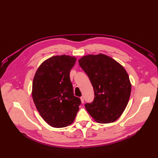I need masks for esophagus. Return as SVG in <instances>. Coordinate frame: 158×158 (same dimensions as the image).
I'll return each mask as SVG.
<instances>
[{
    "mask_svg": "<svg viewBox=\"0 0 158 158\" xmlns=\"http://www.w3.org/2000/svg\"><path fill=\"white\" fill-rule=\"evenodd\" d=\"M80 99H81V102H82V103H84V96L81 97V98H80Z\"/></svg>",
    "mask_w": 158,
    "mask_h": 158,
    "instance_id": "esophagus-1",
    "label": "esophagus"
}]
</instances>
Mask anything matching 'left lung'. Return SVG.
Returning <instances> with one entry per match:
<instances>
[{
  "label": "left lung",
  "instance_id": "8db88e82",
  "mask_svg": "<svg viewBox=\"0 0 158 158\" xmlns=\"http://www.w3.org/2000/svg\"><path fill=\"white\" fill-rule=\"evenodd\" d=\"M78 62L94 90L93 102L85 103V109L96 122L115 121L125 111L131 95L127 71L116 60L103 54L84 56Z\"/></svg>",
  "mask_w": 158,
  "mask_h": 158
}]
</instances>
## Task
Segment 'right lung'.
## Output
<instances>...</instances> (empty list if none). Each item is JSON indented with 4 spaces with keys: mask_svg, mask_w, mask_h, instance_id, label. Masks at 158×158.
<instances>
[{
    "mask_svg": "<svg viewBox=\"0 0 158 158\" xmlns=\"http://www.w3.org/2000/svg\"><path fill=\"white\" fill-rule=\"evenodd\" d=\"M74 56H54L44 61L33 80L32 97L42 118L52 127L63 128L73 123L81 100L74 96L70 72Z\"/></svg>",
    "mask_w": 158,
    "mask_h": 158,
    "instance_id": "obj_1",
    "label": "right lung"
}]
</instances>
